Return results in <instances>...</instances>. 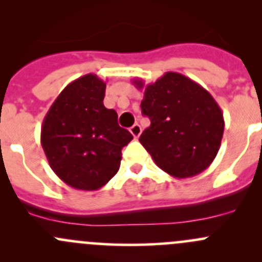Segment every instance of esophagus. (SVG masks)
<instances>
[{
	"mask_svg": "<svg viewBox=\"0 0 262 262\" xmlns=\"http://www.w3.org/2000/svg\"><path fill=\"white\" fill-rule=\"evenodd\" d=\"M130 133L133 134L134 138H138V137L141 136V133H142V128H141V125H139L138 123L134 124V125L132 126V128H130Z\"/></svg>",
	"mask_w": 262,
	"mask_h": 262,
	"instance_id": "esophagus-1",
	"label": "esophagus"
}]
</instances>
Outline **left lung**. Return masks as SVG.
I'll use <instances>...</instances> for the list:
<instances>
[{"label": "left lung", "mask_w": 262, "mask_h": 262, "mask_svg": "<svg viewBox=\"0 0 262 262\" xmlns=\"http://www.w3.org/2000/svg\"><path fill=\"white\" fill-rule=\"evenodd\" d=\"M144 89L142 114L149 118L139 142L156 165L176 179L207 170L221 147L224 119L212 95L178 72H166L155 83L133 81Z\"/></svg>", "instance_id": "8db88e82"}]
</instances>
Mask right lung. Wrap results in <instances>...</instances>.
Here are the masks:
<instances>
[{
    "label": "right lung",
    "instance_id": "add662e5",
    "mask_svg": "<svg viewBox=\"0 0 262 262\" xmlns=\"http://www.w3.org/2000/svg\"><path fill=\"white\" fill-rule=\"evenodd\" d=\"M106 83L84 75L64 87L47 113L40 142L49 166L78 190H97L119 171L121 148L133 139L104 106Z\"/></svg>",
    "mask_w": 262,
    "mask_h": 262
}]
</instances>
